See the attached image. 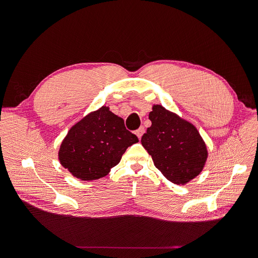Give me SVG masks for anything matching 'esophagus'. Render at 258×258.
I'll list each match as a JSON object with an SVG mask.
<instances>
[{
	"label": "esophagus",
	"mask_w": 258,
	"mask_h": 258,
	"mask_svg": "<svg viewBox=\"0 0 258 258\" xmlns=\"http://www.w3.org/2000/svg\"><path fill=\"white\" fill-rule=\"evenodd\" d=\"M144 132H145V130H144V127H143V126L139 127V128L136 131V135H137V136H138V138H139V139H141V137L143 136Z\"/></svg>",
	"instance_id": "1"
}]
</instances>
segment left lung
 Segmentation results:
<instances>
[{"instance_id":"1","label":"left lung","mask_w":258,"mask_h":258,"mask_svg":"<svg viewBox=\"0 0 258 258\" xmlns=\"http://www.w3.org/2000/svg\"><path fill=\"white\" fill-rule=\"evenodd\" d=\"M151 127L141 138L155 166L174 184H186L204 168L208 152L198 130L190 122L160 104L150 113Z\"/></svg>"}]
</instances>
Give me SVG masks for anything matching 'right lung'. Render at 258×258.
I'll return each instance as SVG.
<instances>
[{"label": "right lung", "instance_id": "obj_1", "mask_svg": "<svg viewBox=\"0 0 258 258\" xmlns=\"http://www.w3.org/2000/svg\"><path fill=\"white\" fill-rule=\"evenodd\" d=\"M138 137L124 126V121L101 106L84 117L68 132L60 144V164L74 177L92 181L105 177L116 166L126 148Z\"/></svg>", "mask_w": 258, "mask_h": 258}]
</instances>
